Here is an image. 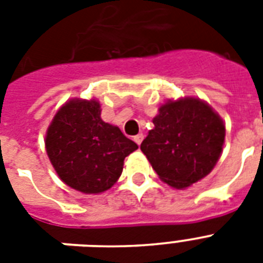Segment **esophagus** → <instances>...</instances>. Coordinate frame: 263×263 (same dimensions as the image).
<instances>
[{
  "label": "esophagus",
  "mask_w": 263,
  "mask_h": 263,
  "mask_svg": "<svg viewBox=\"0 0 263 263\" xmlns=\"http://www.w3.org/2000/svg\"><path fill=\"white\" fill-rule=\"evenodd\" d=\"M143 138H144L143 134H138V135H136V136H134V140H135L136 144L139 146V144L142 143V140H143Z\"/></svg>",
  "instance_id": "obj_1"
}]
</instances>
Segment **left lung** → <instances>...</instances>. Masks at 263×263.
Wrapping results in <instances>:
<instances>
[{"mask_svg":"<svg viewBox=\"0 0 263 263\" xmlns=\"http://www.w3.org/2000/svg\"><path fill=\"white\" fill-rule=\"evenodd\" d=\"M153 124L140 150L164 183L184 190L212 172L224 147L225 124L208 102L169 99Z\"/></svg>","mask_w":263,"mask_h":263,"instance_id":"obj_1","label":"left lung"}]
</instances>
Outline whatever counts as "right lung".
Here are the masks:
<instances>
[{
  "label": "right lung",
  "mask_w": 263,
  "mask_h": 263,
  "mask_svg": "<svg viewBox=\"0 0 263 263\" xmlns=\"http://www.w3.org/2000/svg\"><path fill=\"white\" fill-rule=\"evenodd\" d=\"M45 146L60 179L83 194L113 187L124 158L138 148L117 125L101 119V103L95 98L64 103L47 128Z\"/></svg>",
  "instance_id": "add662e5"
}]
</instances>
